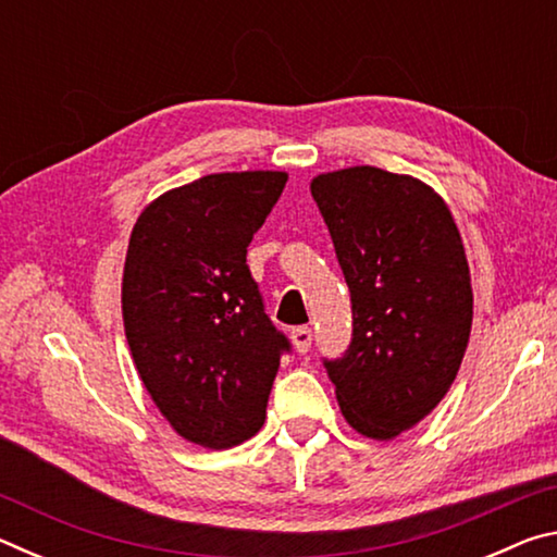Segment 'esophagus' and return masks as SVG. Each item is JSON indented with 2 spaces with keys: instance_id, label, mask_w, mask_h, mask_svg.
<instances>
[{
  "instance_id": "esophagus-1",
  "label": "esophagus",
  "mask_w": 557,
  "mask_h": 557,
  "mask_svg": "<svg viewBox=\"0 0 557 557\" xmlns=\"http://www.w3.org/2000/svg\"><path fill=\"white\" fill-rule=\"evenodd\" d=\"M289 338H292V346H295L297 354H307L309 346H312V329H309V326L292 329Z\"/></svg>"
}]
</instances>
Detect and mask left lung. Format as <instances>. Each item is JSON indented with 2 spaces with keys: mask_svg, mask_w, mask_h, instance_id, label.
Here are the masks:
<instances>
[{
  "mask_svg": "<svg viewBox=\"0 0 557 557\" xmlns=\"http://www.w3.org/2000/svg\"><path fill=\"white\" fill-rule=\"evenodd\" d=\"M351 292L346 354L324 361L348 425L393 440L437 408L465 358L474 295L442 196L408 174L348 166L312 178Z\"/></svg>",
  "mask_w": 557,
  "mask_h": 557,
  "instance_id": "1",
  "label": "left lung"
}]
</instances>
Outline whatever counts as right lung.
I'll return each mask as SVG.
<instances>
[{"label": "right lung", "mask_w": 557, "mask_h": 557, "mask_svg": "<svg viewBox=\"0 0 557 557\" xmlns=\"http://www.w3.org/2000/svg\"><path fill=\"white\" fill-rule=\"evenodd\" d=\"M285 172H225L172 188L139 213L122 272L137 373L178 435L228 449L258 435L287 336L265 314L248 245Z\"/></svg>", "instance_id": "obj_1"}]
</instances>
